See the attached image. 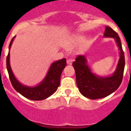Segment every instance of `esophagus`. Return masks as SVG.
I'll list each match as a JSON object with an SVG mask.
<instances>
[{
  "label": "esophagus",
  "instance_id": "34e87169",
  "mask_svg": "<svg viewBox=\"0 0 131 131\" xmlns=\"http://www.w3.org/2000/svg\"><path fill=\"white\" fill-rule=\"evenodd\" d=\"M73 63V60L72 59H68L67 60V63L69 65H71Z\"/></svg>",
  "mask_w": 131,
  "mask_h": 131
}]
</instances>
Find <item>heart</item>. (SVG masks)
<instances>
[{
    "mask_svg": "<svg viewBox=\"0 0 131 131\" xmlns=\"http://www.w3.org/2000/svg\"><path fill=\"white\" fill-rule=\"evenodd\" d=\"M85 40V37L83 35H75L69 39L66 45V48L68 50L73 49L74 47L83 43Z\"/></svg>",
    "mask_w": 131,
    "mask_h": 131,
    "instance_id": "obj_1",
    "label": "heart"
}]
</instances>
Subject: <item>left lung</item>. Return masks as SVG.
<instances>
[{
	"instance_id": "left-lung-1",
	"label": "left lung",
	"mask_w": 131,
	"mask_h": 131,
	"mask_svg": "<svg viewBox=\"0 0 131 131\" xmlns=\"http://www.w3.org/2000/svg\"><path fill=\"white\" fill-rule=\"evenodd\" d=\"M104 37L115 39L120 51L116 69L112 75L101 77L93 73L87 65L85 56H78L73 63L75 71L77 85L80 92L84 97L92 100L104 98L115 92L120 86L123 77L125 62L119 37L110 27L106 26Z\"/></svg>"
}]
</instances>
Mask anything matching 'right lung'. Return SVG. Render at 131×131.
I'll use <instances>...</instances> for the list:
<instances>
[{
  "mask_svg": "<svg viewBox=\"0 0 131 131\" xmlns=\"http://www.w3.org/2000/svg\"><path fill=\"white\" fill-rule=\"evenodd\" d=\"M15 37L9 45V52L6 58V68L9 77L14 89L27 99L32 100H42L48 98L57 91L60 86V77L62 71L66 66V60L63 58L53 62L50 67L47 75L42 81L35 86H29L21 84L16 78L10 63V49Z\"/></svg>",
  "mask_w": 131,
  "mask_h": 131,
  "instance_id": "add662e5",
  "label": "right lung"
}]
</instances>
